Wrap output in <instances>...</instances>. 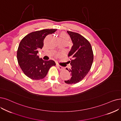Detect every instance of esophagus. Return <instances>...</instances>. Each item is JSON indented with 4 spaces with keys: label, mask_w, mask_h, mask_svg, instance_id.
Returning a JSON list of instances; mask_svg holds the SVG:
<instances>
[{
    "label": "esophagus",
    "mask_w": 121,
    "mask_h": 121,
    "mask_svg": "<svg viewBox=\"0 0 121 121\" xmlns=\"http://www.w3.org/2000/svg\"><path fill=\"white\" fill-rule=\"evenodd\" d=\"M56 66H57V69H59V70H62V69H64L63 67L59 65H57V64H56Z\"/></svg>",
    "instance_id": "esophagus-1"
}]
</instances>
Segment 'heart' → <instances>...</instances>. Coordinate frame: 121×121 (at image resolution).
<instances>
[{"instance_id": "1", "label": "heart", "mask_w": 121, "mask_h": 121, "mask_svg": "<svg viewBox=\"0 0 121 121\" xmlns=\"http://www.w3.org/2000/svg\"><path fill=\"white\" fill-rule=\"evenodd\" d=\"M60 38H66V39H69V37H67V35L65 34H61L60 35Z\"/></svg>"}]
</instances>
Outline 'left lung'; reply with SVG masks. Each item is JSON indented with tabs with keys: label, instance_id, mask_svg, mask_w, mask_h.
Wrapping results in <instances>:
<instances>
[{
	"label": "left lung",
	"instance_id": "left-lung-1",
	"mask_svg": "<svg viewBox=\"0 0 121 121\" xmlns=\"http://www.w3.org/2000/svg\"><path fill=\"white\" fill-rule=\"evenodd\" d=\"M73 44L68 56L72 59L69 61L71 69H66L70 72V78L65 80L67 84H75L82 80L88 73L92 65L93 54L90 43L78 33L67 31Z\"/></svg>",
	"mask_w": 121,
	"mask_h": 121
}]
</instances>
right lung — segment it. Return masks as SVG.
<instances>
[{
	"mask_svg": "<svg viewBox=\"0 0 121 121\" xmlns=\"http://www.w3.org/2000/svg\"><path fill=\"white\" fill-rule=\"evenodd\" d=\"M57 29H44L33 32L24 37L20 43L17 52L18 64L27 76L40 80L47 75L50 67L56 65L52 60H44L37 56L38 50L44 46L46 37Z\"/></svg>",
	"mask_w": 121,
	"mask_h": 121,
	"instance_id": "obj_1",
	"label": "right lung"
}]
</instances>
